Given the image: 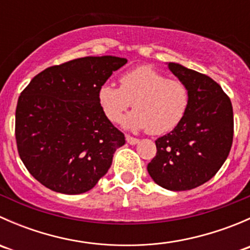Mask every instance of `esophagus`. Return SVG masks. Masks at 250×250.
Wrapping results in <instances>:
<instances>
[{"mask_svg": "<svg viewBox=\"0 0 250 250\" xmlns=\"http://www.w3.org/2000/svg\"><path fill=\"white\" fill-rule=\"evenodd\" d=\"M125 140H127V143L130 144V145H135V144L139 143V139L130 137V135H127V137H125Z\"/></svg>", "mask_w": 250, "mask_h": 250, "instance_id": "34e87169", "label": "esophagus"}]
</instances>
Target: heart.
<instances>
[{
	"instance_id": "1",
	"label": "heart",
	"mask_w": 250,
	"mask_h": 250,
	"mask_svg": "<svg viewBox=\"0 0 250 250\" xmlns=\"http://www.w3.org/2000/svg\"><path fill=\"white\" fill-rule=\"evenodd\" d=\"M120 84L102 85L98 100L112 122L121 121L123 113L134 105L135 110L123 121L130 130L148 129L151 134H166L180 125L188 111V87L151 66L143 65L125 72Z\"/></svg>"
}]
</instances>
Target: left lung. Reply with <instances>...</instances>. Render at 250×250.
<instances>
[{
	"mask_svg": "<svg viewBox=\"0 0 250 250\" xmlns=\"http://www.w3.org/2000/svg\"><path fill=\"white\" fill-rule=\"evenodd\" d=\"M188 89L183 121L156 140L157 152L147 172L157 185L186 191L210 180L230 153L233 139L232 104L223 88L207 75L168 62Z\"/></svg>",
	"mask_w": 250,
	"mask_h": 250,
	"instance_id": "left-lung-1",
	"label": "left lung"
}]
</instances>
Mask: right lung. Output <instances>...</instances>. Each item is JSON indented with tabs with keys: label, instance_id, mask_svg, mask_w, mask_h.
<instances>
[{
	"label": "right lung",
	"instance_id": "right-lung-1",
	"mask_svg": "<svg viewBox=\"0 0 250 250\" xmlns=\"http://www.w3.org/2000/svg\"><path fill=\"white\" fill-rule=\"evenodd\" d=\"M125 58L84 57L36 75L16 110L18 152L29 173L55 192L78 195L107 173L125 134L103 111L98 92Z\"/></svg>",
	"mask_w": 250,
	"mask_h": 250
}]
</instances>
